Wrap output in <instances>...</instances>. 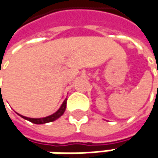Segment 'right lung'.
Returning <instances> with one entry per match:
<instances>
[{"mask_svg":"<svg viewBox=\"0 0 158 158\" xmlns=\"http://www.w3.org/2000/svg\"><path fill=\"white\" fill-rule=\"evenodd\" d=\"M66 105H67V99H65L64 102H63L62 105H61V107L60 108V109H59L57 112H55L54 114L50 115L49 117H46V118H26V117H23V116H22V117L23 118H25V119H27V120H29V121L32 122V123H34V124H45V123H48V122H52L54 121V120H56L57 118H59L60 116L63 115L65 109H66Z\"/></svg>","mask_w":158,"mask_h":158,"instance_id":"right-lung-1","label":"right lung"}]
</instances>
